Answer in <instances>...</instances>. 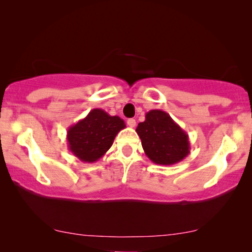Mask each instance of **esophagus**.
Wrapping results in <instances>:
<instances>
[{
  "label": "esophagus",
  "mask_w": 252,
  "mask_h": 252,
  "mask_svg": "<svg viewBox=\"0 0 252 252\" xmlns=\"http://www.w3.org/2000/svg\"><path fill=\"white\" fill-rule=\"evenodd\" d=\"M127 125H128L129 127H135V125H136V122H135V119H128L127 120Z\"/></svg>",
  "instance_id": "1"
}]
</instances>
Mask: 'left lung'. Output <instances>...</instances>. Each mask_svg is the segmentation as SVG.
I'll return each instance as SVG.
<instances>
[{
  "label": "left lung",
  "mask_w": 252,
  "mask_h": 252,
  "mask_svg": "<svg viewBox=\"0 0 252 252\" xmlns=\"http://www.w3.org/2000/svg\"><path fill=\"white\" fill-rule=\"evenodd\" d=\"M136 133L144 154L155 164H177L190 153L188 134L161 110L147 112L146 120L137 125Z\"/></svg>",
  "instance_id": "1"
}]
</instances>
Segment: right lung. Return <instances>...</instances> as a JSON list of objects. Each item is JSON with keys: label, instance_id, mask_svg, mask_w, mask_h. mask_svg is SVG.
I'll list each match as a JSON object with an SVG mask.
<instances>
[{"label": "right lung", "instance_id": "add662e5", "mask_svg": "<svg viewBox=\"0 0 252 252\" xmlns=\"http://www.w3.org/2000/svg\"><path fill=\"white\" fill-rule=\"evenodd\" d=\"M126 127L118 116L93 109L84 119L67 129L68 150L85 163H95L111 148L113 140Z\"/></svg>", "mask_w": 252, "mask_h": 252}]
</instances>
